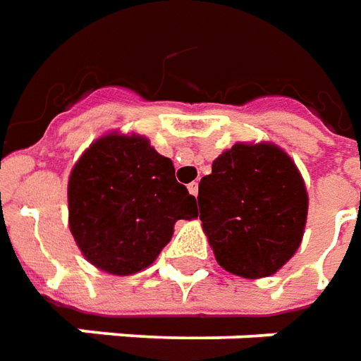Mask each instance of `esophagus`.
Listing matches in <instances>:
<instances>
[{
    "label": "esophagus",
    "mask_w": 361,
    "mask_h": 361,
    "mask_svg": "<svg viewBox=\"0 0 361 361\" xmlns=\"http://www.w3.org/2000/svg\"><path fill=\"white\" fill-rule=\"evenodd\" d=\"M188 192L192 194V196H198V183H196V180L188 185Z\"/></svg>",
    "instance_id": "obj_1"
}]
</instances>
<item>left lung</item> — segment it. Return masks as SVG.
I'll use <instances>...</instances> for the list:
<instances>
[{"mask_svg":"<svg viewBox=\"0 0 361 361\" xmlns=\"http://www.w3.org/2000/svg\"><path fill=\"white\" fill-rule=\"evenodd\" d=\"M198 206L217 264L255 280L276 274L295 255L309 198L301 173L282 147L239 142L202 176Z\"/></svg>","mask_w":361,"mask_h":361,"instance_id":"8db88e82","label":"left lung"}]
</instances>
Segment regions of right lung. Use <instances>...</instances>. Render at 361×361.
<instances>
[{"instance_id": "right-lung-1", "label": "right lung", "mask_w": 361, "mask_h": 361, "mask_svg": "<svg viewBox=\"0 0 361 361\" xmlns=\"http://www.w3.org/2000/svg\"><path fill=\"white\" fill-rule=\"evenodd\" d=\"M70 231L83 257L114 276L144 270L173 237L176 219L198 217L175 167L137 134L112 132L89 145L68 183Z\"/></svg>"}]
</instances>
